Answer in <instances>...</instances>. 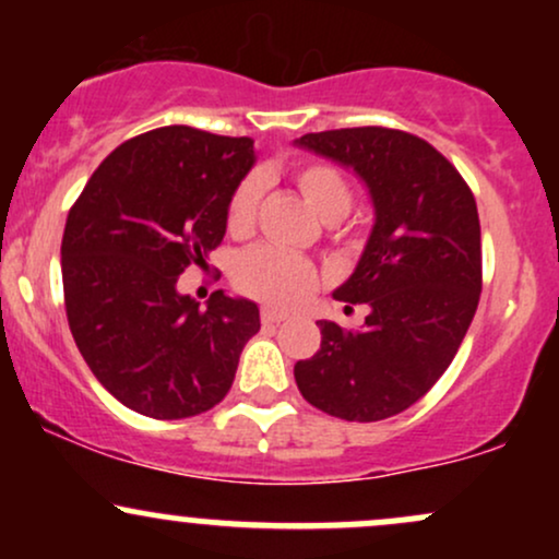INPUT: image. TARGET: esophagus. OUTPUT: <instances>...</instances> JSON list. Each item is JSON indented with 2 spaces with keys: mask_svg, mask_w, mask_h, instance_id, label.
Returning <instances> with one entry per match:
<instances>
[{
  "mask_svg": "<svg viewBox=\"0 0 559 559\" xmlns=\"http://www.w3.org/2000/svg\"><path fill=\"white\" fill-rule=\"evenodd\" d=\"M286 318H288L286 312L273 310V307H265V310H262V323L265 325H278V323H284Z\"/></svg>",
  "mask_w": 559,
  "mask_h": 559,
  "instance_id": "1",
  "label": "esophagus"
}]
</instances>
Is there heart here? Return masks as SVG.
<instances>
[{"mask_svg": "<svg viewBox=\"0 0 559 559\" xmlns=\"http://www.w3.org/2000/svg\"><path fill=\"white\" fill-rule=\"evenodd\" d=\"M301 199L320 221L336 223L349 213L352 189L349 181L336 168L325 163H305L294 170ZM262 197V178L249 176L236 186L228 202L226 226L234 236L249 234L258 217V204ZM236 286L249 297L267 301L275 307L297 305L318 284V271L310 260L297 254L281 252L273 247H254L243 252L234 271Z\"/></svg>", "mask_w": 559, "mask_h": 559, "instance_id": "b5f03b06", "label": "heart"}]
</instances>
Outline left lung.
<instances>
[{
  "label": "left lung",
  "mask_w": 559,
  "mask_h": 559,
  "mask_svg": "<svg viewBox=\"0 0 559 559\" xmlns=\"http://www.w3.org/2000/svg\"><path fill=\"white\" fill-rule=\"evenodd\" d=\"M349 168L373 202L355 273L333 292L368 307L362 329L320 320V349L294 365L312 407L342 420L400 415L457 355L480 297L476 199L428 141L394 128H342L294 141Z\"/></svg>",
  "instance_id": "8db88e82"
}]
</instances>
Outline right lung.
Wrapping results in <instances>:
<instances>
[{"label":"right lung","mask_w":559,"mask_h":559,"mask_svg":"<svg viewBox=\"0 0 559 559\" xmlns=\"http://www.w3.org/2000/svg\"><path fill=\"white\" fill-rule=\"evenodd\" d=\"M254 141L165 126L112 152L70 207L62 288L70 333L96 381L133 413L181 420L207 413L234 383L260 331L252 299L215 292L207 307L178 292L226 236Z\"/></svg>","instance_id":"right-lung-1"}]
</instances>
